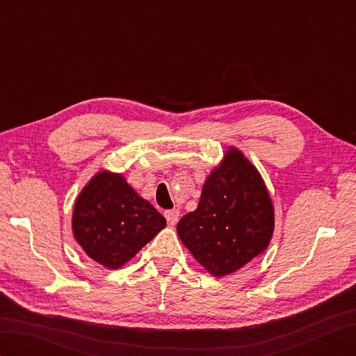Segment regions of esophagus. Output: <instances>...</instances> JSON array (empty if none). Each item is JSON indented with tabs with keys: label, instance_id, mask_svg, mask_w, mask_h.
I'll list each match as a JSON object with an SVG mask.
<instances>
[{
	"label": "esophagus",
	"instance_id": "esophagus-1",
	"mask_svg": "<svg viewBox=\"0 0 356 356\" xmlns=\"http://www.w3.org/2000/svg\"><path fill=\"white\" fill-rule=\"evenodd\" d=\"M179 209H168V211H165V218H166V222H168V225H176L177 223V220H179Z\"/></svg>",
	"mask_w": 356,
	"mask_h": 356
}]
</instances>
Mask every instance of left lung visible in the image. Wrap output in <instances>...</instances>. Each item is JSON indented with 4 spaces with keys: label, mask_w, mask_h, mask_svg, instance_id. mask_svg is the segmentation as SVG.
I'll return each mask as SVG.
<instances>
[{
    "label": "left lung",
    "mask_w": 356,
    "mask_h": 356,
    "mask_svg": "<svg viewBox=\"0 0 356 356\" xmlns=\"http://www.w3.org/2000/svg\"><path fill=\"white\" fill-rule=\"evenodd\" d=\"M274 207L263 180L238 149L231 148L203 185L199 207L177 223L194 259L217 277L236 272L268 248Z\"/></svg>",
    "instance_id": "1"
}]
</instances>
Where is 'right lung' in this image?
<instances>
[{
    "instance_id": "1",
    "label": "right lung",
    "mask_w": 356,
    "mask_h": 356,
    "mask_svg": "<svg viewBox=\"0 0 356 356\" xmlns=\"http://www.w3.org/2000/svg\"><path fill=\"white\" fill-rule=\"evenodd\" d=\"M72 223L90 259L116 269L165 228L166 220L120 174L102 171L79 194Z\"/></svg>"
}]
</instances>
